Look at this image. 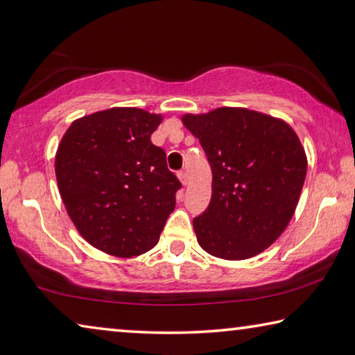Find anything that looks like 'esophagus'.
<instances>
[{"mask_svg": "<svg viewBox=\"0 0 355 355\" xmlns=\"http://www.w3.org/2000/svg\"><path fill=\"white\" fill-rule=\"evenodd\" d=\"M178 178H180V182H182L183 187H187V184H188V173L184 171L178 172Z\"/></svg>", "mask_w": 355, "mask_h": 355, "instance_id": "1", "label": "esophagus"}]
</instances>
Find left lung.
Returning a JSON list of instances; mask_svg holds the SVG:
<instances>
[{
    "instance_id": "1",
    "label": "left lung",
    "mask_w": 355,
    "mask_h": 355,
    "mask_svg": "<svg viewBox=\"0 0 355 355\" xmlns=\"http://www.w3.org/2000/svg\"><path fill=\"white\" fill-rule=\"evenodd\" d=\"M211 166V200L193 226L208 254L243 261L278 240L299 204L306 153L279 118L241 107L182 115Z\"/></svg>"
}]
</instances>
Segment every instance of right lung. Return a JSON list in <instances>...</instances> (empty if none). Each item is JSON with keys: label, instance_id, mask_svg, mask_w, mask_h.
<instances>
[{"label": "right lung", "instance_id": "add662e5", "mask_svg": "<svg viewBox=\"0 0 355 355\" xmlns=\"http://www.w3.org/2000/svg\"><path fill=\"white\" fill-rule=\"evenodd\" d=\"M164 116L112 107L77 118L61 137L55 175L67 215L94 248L116 257L150 251L182 187L151 134Z\"/></svg>", "mask_w": 355, "mask_h": 355}]
</instances>
